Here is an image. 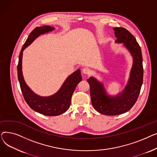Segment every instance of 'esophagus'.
<instances>
[{
  "label": "esophagus",
  "mask_w": 157,
  "mask_h": 157,
  "mask_svg": "<svg viewBox=\"0 0 157 157\" xmlns=\"http://www.w3.org/2000/svg\"><path fill=\"white\" fill-rule=\"evenodd\" d=\"M82 71H83V72L85 74H88L90 73V69L88 67H85L83 69V70H82Z\"/></svg>",
  "instance_id": "1"
}]
</instances>
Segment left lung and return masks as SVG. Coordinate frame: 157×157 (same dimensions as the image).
<instances>
[{
	"label": "left lung",
	"mask_w": 157,
	"mask_h": 157,
	"mask_svg": "<svg viewBox=\"0 0 157 157\" xmlns=\"http://www.w3.org/2000/svg\"><path fill=\"white\" fill-rule=\"evenodd\" d=\"M117 39L115 42L123 43L133 57L128 83L121 93L110 95L101 82L94 77L87 81L90 87V97L94 109L101 114L115 116L128 111L136 102L143 81V56L141 49L134 36L125 28H114Z\"/></svg>",
	"instance_id": "obj_1"
}]
</instances>
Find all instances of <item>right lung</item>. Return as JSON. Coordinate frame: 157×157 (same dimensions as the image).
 I'll list each match as a JSON object with an SVG mask.
<instances>
[{"label":"right lung","instance_id":"right-lung-1","mask_svg":"<svg viewBox=\"0 0 157 157\" xmlns=\"http://www.w3.org/2000/svg\"><path fill=\"white\" fill-rule=\"evenodd\" d=\"M54 29V27L45 25L37 27L31 32L21 48L17 67L18 81L25 100L31 109L45 116H58L67 111L70 107L71 97L74 90L82 80L81 71L78 69L65 79L59 91L49 97H41L36 94L25 81L22 73L23 52L40 35Z\"/></svg>","mask_w":157,"mask_h":157}]
</instances>
